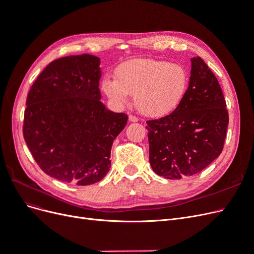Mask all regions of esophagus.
<instances>
[{"mask_svg": "<svg viewBox=\"0 0 254 254\" xmlns=\"http://www.w3.org/2000/svg\"><path fill=\"white\" fill-rule=\"evenodd\" d=\"M129 121L132 122V123H135V122H137L139 120H137V118L134 117V115H129Z\"/></svg>", "mask_w": 254, "mask_h": 254, "instance_id": "esophagus-1", "label": "esophagus"}]
</instances>
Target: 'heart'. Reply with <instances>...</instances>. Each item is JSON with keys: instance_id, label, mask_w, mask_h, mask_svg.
<instances>
[{"instance_id": "1", "label": "heart", "mask_w": 254, "mask_h": 254, "mask_svg": "<svg viewBox=\"0 0 254 254\" xmlns=\"http://www.w3.org/2000/svg\"><path fill=\"white\" fill-rule=\"evenodd\" d=\"M117 76H106L103 79L105 94L118 106L126 105L130 95H134L137 110L150 118L173 112L189 86L186 68L164 60H130L120 65Z\"/></svg>"}]
</instances>
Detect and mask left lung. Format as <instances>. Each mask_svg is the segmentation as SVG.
Returning <instances> with one entry per match:
<instances>
[{"mask_svg":"<svg viewBox=\"0 0 254 254\" xmlns=\"http://www.w3.org/2000/svg\"><path fill=\"white\" fill-rule=\"evenodd\" d=\"M188 90L173 113L147 121L149 163L166 179L198 174L222 151L229 115L217 78L200 57L190 58Z\"/></svg>","mask_w":254,"mask_h":254,"instance_id":"left-lung-1","label":"left lung"}]
</instances>
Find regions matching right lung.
<instances>
[{"mask_svg": "<svg viewBox=\"0 0 254 254\" xmlns=\"http://www.w3.org/2000/svg\"><path fill=\"white\" fill-rule=\"evenodd\" d=\"M99 65L90 54L56 59L28 92L24 140L41 170L59 181H101L111 166L113 141L127 124V114L101 102Z\"/></svg>", "mask_w": 254, "mask_h": 254, "instance_id": "right-lung-1", "label": "right lung"}]
</instances>
